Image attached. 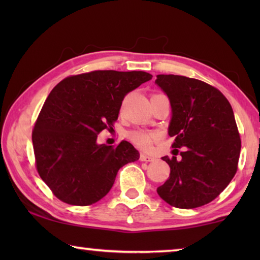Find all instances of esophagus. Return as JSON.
Returning <instances> with one entry per match:
<instances>
[{"label":"esophagus","mask_w":260,"mask_h":260,"mask_svg":"<svg viewBox=\"0 0 260 260\" xmlns=\"http://www.w3.org/2000/svg\"><path fill=\"white\" fill-rule=\"evenodd\" d=\"M155 158L151 157V156H148L146 153H141L140 155V160L141 161H152Z\"/></svg>","instance_id":"34e87169"}]
</instances>
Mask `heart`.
Listing matches in <instances>:
<instances>
[{
    "label": "heart",
    "mask_w": 260,
    "mask_h": 260,
    "mask_svg": "<svg viewBox=\"0 0 260 260\" xmlns=\"http://www.w3.org/2000/svg\"><path fill=\"white\" fill-rule=\"evenodd\" d=\"M158 138V134L155 132L136 128L131 131L128 133V139L133 142L136 147L143 150H149L151 148L152 142Z\"/></svg>",
    "instance_id": "obj_1"
}]
</instances>
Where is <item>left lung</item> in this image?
Returning <instances> with one entry per match:
<instances>
[{"mask_svg":"<svg viewBox=\"0 0 260 260\" xmlns=\"http://www.w3.org/2000/svg\"><path fill=\"white\" fill-rule=\"evenodd\" d=\"M155 82L172 108V147H183L180 160L178 149L172 158L162 157L171 173L157 192L174 208H200L218 197L237 171L241 139L234 112L221 91L204 81L158 74Z\"/></svg>","mask_w":260,"mask_h":260,"instance_id":"1","label":"left lung"}]
</instances>
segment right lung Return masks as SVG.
Here are the masks:
<instances>
[{
    "mask_svg": "<svg viewBox=\"0 0 260 260\" xmlns=\"http://www.w3.org/2000/svg\"><path fill=\"white\" fill-rule=\"evenodd\" d=\"M152 76L143 71H91L65 78L50 91L35 121V165L52 193L64 203L87 206L112 188L120 167L140 153L127 141L98 144L112 128L122 100Z\"/></svg>",
    "mask_w": 260,
    "mask_h": 260,
    "instance_id": "right-lung-1",
    "label": "right lung"
}]
</instances>
